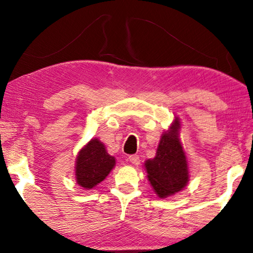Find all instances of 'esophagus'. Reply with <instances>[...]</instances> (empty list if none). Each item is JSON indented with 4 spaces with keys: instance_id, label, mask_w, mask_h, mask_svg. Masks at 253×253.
<instances>
[{
    "instance_id": "esophagus-1",
    "label": "esophagus",
    "mask_w": 253,
    "mask_h": 253,
    "mask_svg": "<svg viewBox=\"0 0 253 253\" xmlns=\"http://www.w3.org/2000/svg\"><path fill=\"white\" fill-rule=\"evenodd\" d=\"M129 161L132 163L133 166H139L140 165V158L136 154H133V156L129 157Z\"/></svg>"
}]
</instances>
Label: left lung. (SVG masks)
<instances>
[{"instance_id":"8db88e82","label":"left lung","mask_w":253,"mask_h":253,"mask_svg":"<svg viewBox=\"0 0 253 253\" xmlns=\"http://www.w3.org/2000/svg\"><path fill=\"white\" fill-rule=\"evenodd\" d=\"M180 119L175 117L161 135L156 157L144 162L149 182L161 199L182 191L190 180L189 162L180 139Z\"/></svg>"}]
</instances>
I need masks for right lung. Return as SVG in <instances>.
I'll list each match as a JSON object with an SVG mask.
<instances>
[{"label":"right lung","mask_w":253,"mask_h":253,"mask_svg":"<svg viewBox=\"0 0 253 253\" xmlns=\"http://www.w3.org/2000/svg\"><path fill=\"white\" fill-rule=\"evenodd\" d=\"M115 167V158L110 156L99 139H91L80 150L74 165L75 181L84 190L94 189Z\"/></svg>","instance_id":"obj_1"}]
</instances>
